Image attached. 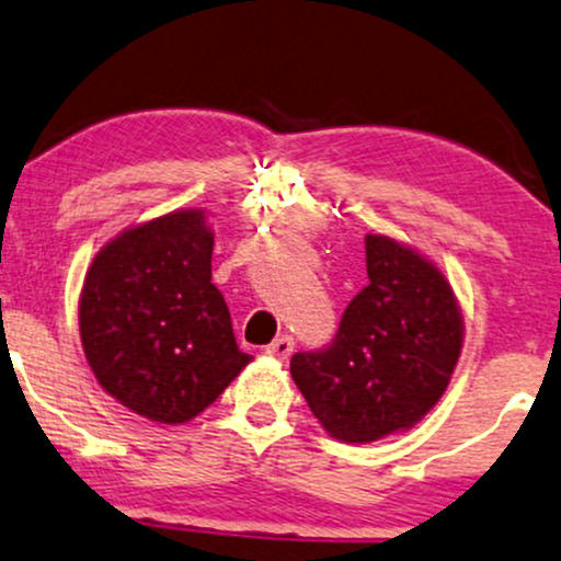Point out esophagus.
Wrapping results in <instances>:
<instances>
[{
	"label": "esophagus",
	"mask_w": 561,
	"mask_h": 561,
	"mask_svg": "<svg viewBox=\"0 0 561 561\" xmlns=\"http://www.w3.org/2000/svg\"><path fill=\"white\" fill-rule=\"evenodd\" d=\"M267 354L275 359H288L294 354V339L291 335H280V339H275L273 344L267 346Z\"/></svg>",
	"instance_id": "esophagus-1"
}]
</instances>
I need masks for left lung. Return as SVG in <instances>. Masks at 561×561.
Listing matches in <instances>:
<instances>
[{
    "mask_svg": "<svg viewBox=\"0 0 561 561\" xmlns=\"http://www.w3.org/2000/svg\"><path fill=\"white\" fill-rule=\"evenodd\" d=\"M367 283L325 348L291 357L294 383L333 438L410 431L449 386L465 322L444 273L404 243L365 239Z\"/></svg>",
    "mask_w": 561,
    "mask_h": 561,
    "instance_id": "obj_1",
    "label": "left lung"
}]
</instances>
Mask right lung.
<instances>
[{
  "instance_id": "right-lung-1",
  "label": "right lung",
  "mask_w": 561,
  "mask_h": 561,
  "mask_svg": "<svg viewBox=\"0 0 561 561\" xmlns=\"http://www.w3.org/2000/svg\"><path fill=\"white\" fill-rule=\"evenodd\" d=\"M213 243L202 209H175L123 230L85 273V359L112 399L154 423L196 417L252 362L213 283Z\"/></svg>"
}]
</instances>
